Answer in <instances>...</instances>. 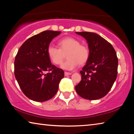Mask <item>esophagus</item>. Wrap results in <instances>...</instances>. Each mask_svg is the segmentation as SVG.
Listing matches in <instances>:
<instances>
[{
  "label": "esophagus",
  "instance_id": "1",
  "mask_svg": "<svg viewBox=\"0 0 134 134\" xmlns=\"http://www.w3.org/2000/svg\"><path fill=\"white\" fill-rule=\"evenodd\" d=\"M72 74V72H67V71H65L64 72V74L65 76H69V75H71V74Z\"/></svg>",
  "mask_w": 134,
  "mask_h": 134
}]
</instances>
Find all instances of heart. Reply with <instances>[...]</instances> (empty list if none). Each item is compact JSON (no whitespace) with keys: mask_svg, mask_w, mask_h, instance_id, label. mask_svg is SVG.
Returning a JSON list of instances; mask_svg holds the SVG:
<instances>
[{"mask_svg":"<svg viewBox=\"0 0 134 134\" xmlns=\"http://www.w3.org/2000/svg\"><path fill=\"white\" fill-rule=\"evenodd\" d=\"M59 48L49 45L47 55L53 64L60 65L67 54L66 62L62 65L65 70H72L79 65L86 64L90 57V50L87 45L80 44L79 40L72 37H65L58 42Z\"/></svg>","mask_w":134,"mask_h":134,"instance_id":"heart-1","label":"heart"}]
</instances>
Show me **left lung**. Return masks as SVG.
Segmentation results:
<instances>
[{
	"label": "left lung",
	"mask_w": 134,
	"mask_h": 134,
	"mask_svg": "<svg viewBox=\"0 0 134 134\" xmlns=\"http://www.w3.org/2000/svg\"><path fill=\"white\" fill-rule=\"evenodd\" d=\"M87 40L90 57L80 71L81 80L75 89L79 96L88 100L105 96L118 74V60L112 45L100 36L90 32H76Z\"/></svg>",
	"instance_id": "left-lung-1"
}]
</instances>
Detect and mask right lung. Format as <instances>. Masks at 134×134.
I'll return each instance as SVG.
<instances>
[{
	"mask_svg": "<svg viewBox=\"0 0 134 134\" xmlns=\"http://www.w3.org/2000/svg\"><path fill=\"white\" fill-rule=\"evenodd\" d=\"M60 33L45 31L32 36L21 45L15 57V78L24 94L34 101L53 98L64 76V71L52 64L47 55L52 40Z\"/></svg>",
	"mask_w": 134,
	"mask_h": 134,
	"instance_id": "1",
	"label": "right lung"
}]
</instances>
